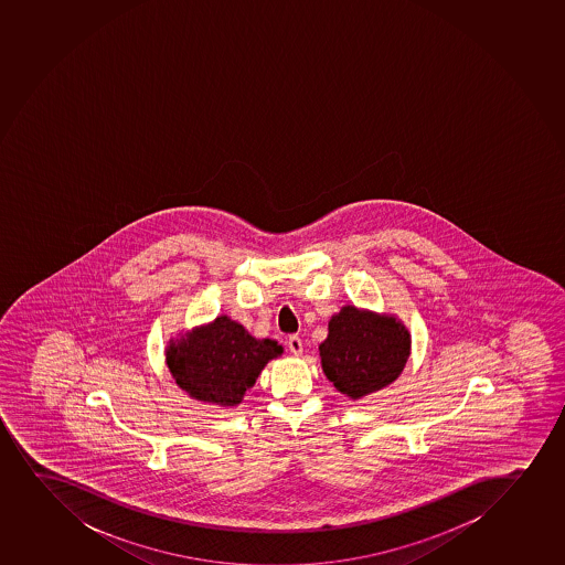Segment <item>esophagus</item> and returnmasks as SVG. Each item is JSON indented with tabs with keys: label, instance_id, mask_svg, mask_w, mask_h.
<instances>
[{
	"label": "esophagus",
	"instance_id": "obj_1",
	"mask_svg": "<svg viewBox=\"0 0 565 565\" xmlns=\"http://www.w3.org/2000/svg\"><path fill=\"white\" fill-rule=\"evenodd\" d=\"M287 347H289V351H291L295 356H300V354H302V340H300L298 335H289Z\"/></svg>",
	"mask_w": 565,
	"mask_h": 565
}]
</instances>
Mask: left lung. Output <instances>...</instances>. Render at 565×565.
<instances>
[{"instance_id":"obj_1","label":"left lung","mask_w":565,"mask_h":565,"mask_svg":"<svg viewBox=\"0 0 565 565\" xmlns=\"http://www.w3.org/2000/svg\"><path fill=\"white\" fill-rule=\"evenodd\" d=\"M319 354L335 390L349 399H362L401 375L411 354V334L394 316L345 306L328 322Z\"/></svg>"}]
</instances>
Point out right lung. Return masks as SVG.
<instances>
[{"mask_svg": "<svg viewBox=\"0 0 565 565\" xmlns=\"http://www.w3.org/2000/svg\"><path fill=\"white\" fill-rule=\"evenodd\" d=\"M284 347L274 340H255L248 330L220 316L205 327L170 340L166 364L192 399L237 407L268 360L278 359Z\"/></svg>", "mask_w": 565, "mask_h": 565, "instance_id": "1", "label": "right lung"}]
</instances>
